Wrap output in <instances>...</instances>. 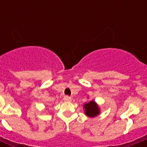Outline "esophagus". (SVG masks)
Listing matches in <instances>:
<instances>
[{"label": "esophagus", "instance_id": "obj_1", "mask_svg": "<svg viewBox=\"0 0 147 147\" xmlns=\"http://www.w3.org/2000/svg\"><path fill=\"white\" fill-rule=\"evenodd\" d=\"M63 99H64L65 102H71V98L70 96H64Z\"/></svg>", "mask_w": 147, "mask_h": 147}]
</instances>
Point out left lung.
Returning <instances> with one entry per match:
<instances>
[{"label":"left lung","mask_w":147,"mask_h":147,"mask_svg":"<svg viewBox=\"0 0 147 147\" xmlns=\"http://www.w3.org/2000/svg\"><path fill=\"white\" fill-rule=\"evenodd\" d=\"M83 107L85 108V115L88 117H95V116L98 115L100 113L98 105L93 100L85 104Z\"/></svg>","instance_id":"1"}]
</instances>
